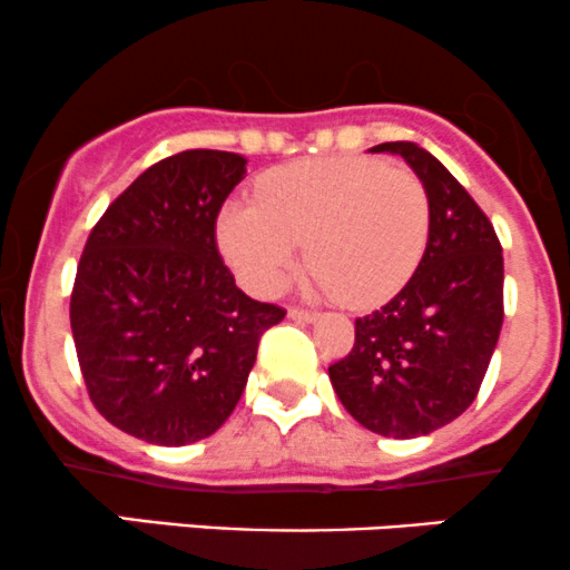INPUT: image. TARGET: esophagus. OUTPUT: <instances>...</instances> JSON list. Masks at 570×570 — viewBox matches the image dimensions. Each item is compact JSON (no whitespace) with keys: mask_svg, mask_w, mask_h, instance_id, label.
<instances>
[{"mask_svg":"<svg viewBox=\"0 0 570 570\" xmlns=\"http://www.w3.org/2000/svg\"><path fill=\"white\" fill-rule=\"evenodd\" d=\"M287 317L298 320V323H315L320 315L312 309H302V306H291V309H287Z\"/></svg>","mask_w":570,"mask_h":570,"instance_id":"esophagus-1","label":"esophagus"}]
</instances>
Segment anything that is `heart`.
I'll return each mask as SVG.
<instances>
[{
	"label": "heart",
	"instance_id": "b5f03b06",
	"mask_svg": "<svg viewBox=\"0 0 570 570\" xmlns=\"http://www.w3.org/2000/svg\"><path fill=\"white\" fill-rule=\"evenodd\" d=\"M431 204L406 166L336 156L279 166L258 183V204L228 202L217 242L228 266L258 296L285 285L306 242L320 291L350 306L399 293L425 253Z\"/></svg>",
	"mask_w": 570,
	"mask_h": 570
}]
</instances>
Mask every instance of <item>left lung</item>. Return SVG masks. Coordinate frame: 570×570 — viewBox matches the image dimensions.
Returning a JSON list of instances; mask_svg holds the SVG:
<instances>
[{"label": "left lung", "instance_id": "obj_1", "mask_svg": "<svg viewBox=\"0 0 570 570\" xmlns=\"http://www.w3.org/2000/svg\"><path fill=\"white\" fill-rule=\"evenodd\" d=\"M425 185L428 245L412 279L355 320V344L328 366L344 409L368 431L414 439L474 404L503 325V253L469 190L414 142H382Z\"/></svg>", "mask_w": 570, "mask_h": 570}]
</instances>
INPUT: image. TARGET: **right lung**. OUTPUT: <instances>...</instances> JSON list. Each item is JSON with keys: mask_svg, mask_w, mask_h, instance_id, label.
Returning <instances> with one entry per match:
<instances>
[{"mask_svg": "<svg viewBox=\"0 0 570 570\" xmlns=\"http://www.w3.org/2000/svg\"><path fill=\"white\" fill-rule=\"evenodd\" d=\"M247 158L183 150L153 164L99 217L69 323L101 417L147 444L213 436L239 404L264 331L285 317L234 283L215 223Z\"/></svg>", "mask_w": 570, "mask_h": 570, "instance_id": "1", "label": "right lung"}]
</instances>
